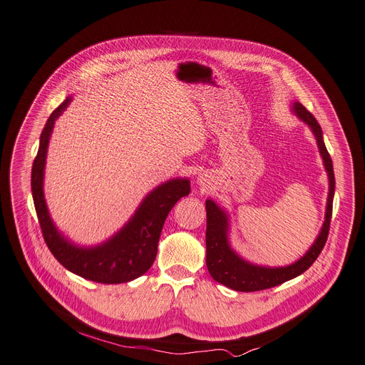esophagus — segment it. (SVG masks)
<instances>
[{
  "mask_svg": "<svg viewBox=\"0 0 365 365\" xmlns=\"http://www.w3.org/2000/svg\"><path fill=\"white\" fill-rule=\"evenodd\" d=\"M198 182H200V183H202V178H200V179H198Z\"/></svg>",
  "mask_w": 365,
  "mask_h": 365,
  "instance_id": "esophagus-1",
  "label": "esophagus"
}]
</instances>
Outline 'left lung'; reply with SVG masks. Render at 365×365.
Here are the masks:
<instances>
[{"mask_svg": "<svg viewBox=\"0 0 365 365\" xmlns=\"http://www.w3.org/2000/svg\"><path fill=\"white\" fill-rule=\"evenodd\" d=\"M292 113L298 116L299 120H303L309 128L312 130L316 143H318L319 153L322 156L324 167L328 176V198H327V207H325V220L322 228L316 237L313 245L303 257L297 259L295 262L283 267H268L253 264L245 258H242L237 253L230 243V215L216 204L213 200H205V210H207V230H205V264H207V270L210 276L222 283L225 287L240 291V292H253V291H262L277 287V284L291 280L299 274H303L307 268L319 257L321 250L325 246L328 231H329V222L332 215V200H334V170H332V161L329 153L325 148L322 128L313 118L309 110L298 101H295L291 107Z\"/></svg>", "mask_w": 365, "mask_h": 365, "instance_id": "obj_1", "label": "left lung"}]
</instances>
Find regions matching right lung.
<instances>
[{
    "label": "right lung",
    "mask_w": 365,
    "mask_h": 365,
    "mask_svg": "<svg viewBox=\"0 0 365 365\" xmlns=\"http://www.w3.org/2000/svg\"><path fill=\"white\" fill-rule=\"evenodd\" d=\"M70 103L71 97L55 108L47 119L31 171V191L44 242L53 257L77 276L107 284L131 282L152 267L164 222L174 204L191 192V182L186 178H176L158 185L140 202L130 220L110 239L95 246L76 245L55 225L43 189L47 148L55 120L64 113Z\"/></svg>",
    "instance_id": "add662e5"
}]
</instances>
